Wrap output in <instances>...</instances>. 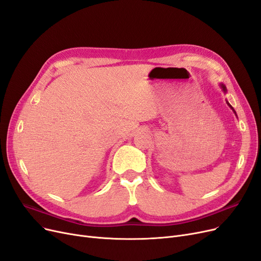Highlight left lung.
Listing matches in <instances>:
<instances>
[{"instance_id":"1","label":"left lung","mask_w":261,"mask_h":261,"mask_svg":"<svg viewBox=\"0 0 261 261\" xmlns=\"http://www.w3.org/2000/svg\"><path fill=\"white\" fill-rule=\"evenodd\" d=\"M222 88H223V90H224V91H226V88H225V86H223V85H222ZM228 105H229V103H228ZM230 107H231V106H230ZM231 108H232V107H231ZM233 111H234V110H233Z\"/></svg>"}]
</instances>
